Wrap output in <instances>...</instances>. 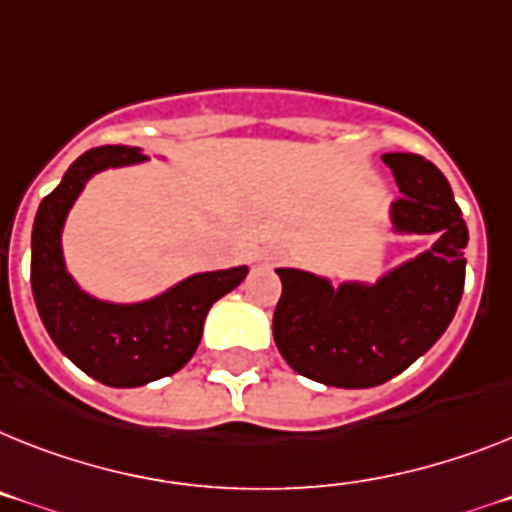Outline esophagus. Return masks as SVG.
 Wrapping results in <instances>:
<instances>
[{"mask_svg":"<svg viewBox=\"0 0 512 512\" xmlns=\"http://www.w3.org/2000/svg\"><path fill=\"white\" fill-rule=\"evenodd\" d=\"M276 260H278L276 252H270V255L263 257V263H265V265H276Z\"/></svg>","mask_w":512,"mask_h":512,"instance_id":"1","label":"esophagus"}]
</instances>
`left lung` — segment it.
Wrapping results in <instances>:
<instances>
[{
	"mask_svg": "<svg viewBox=\"0 0 512 512\" xmlns=\"http://www.w3.org/2000/svg\"><path fill=\"white\" fill-rule=\"evenodd\" d=\"M403 197L390 205L398 234H437V242L388 270L377 283L278 268L283 283L273 338L289 367L333 388H375L393 380L448 330L466 281L468 229L435 163L416 153H385Z\"/></svg>",
	"mask_w": 512,
	"mask_h": 512,
	"instance_id": "left-lung-1",
	"label": "left lung"
}]
</instances>
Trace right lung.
Returning a JSON list of instances; mask_svg holds the SVG:
<instances>
[{"label": "right lung", "instance_id": "add662e5", "mask_svg": "<svg viewBox=\"0 0 512 512\" xmlns=\"http://www.w3.org/2000/svg\"><path fill=\"white\" fill-rule=\"evenodd\" d=\"M145 161L140 148L85 150L38 205L30 236V286L46 333L72 364L111 388H137L190 362L208 309L247 276V265L184 278L148 302L114 304L85 294L67 273L62 229L88 179L103 169Z\"/></svg>", "mask_w": 512, "mask_h": 512}]
</instances>
